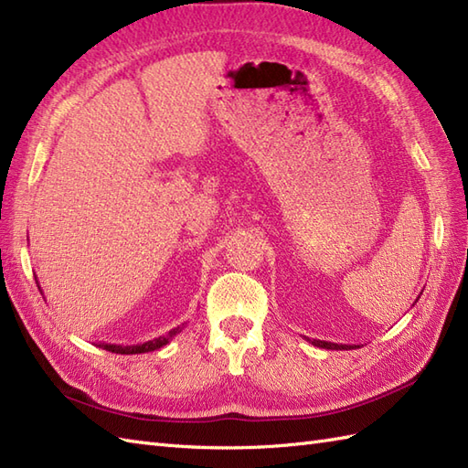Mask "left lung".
<instances>
[{"mask_svg":"<svg viewBox=\"0 0 468 468\" xmlns=\"http://www.w3.org/2000/svg\"><path fill=\"white\" fill-rule=\"evenodd\" d=\"M419 301V296H417ZM304 340H308L313 346H318V348H326V350H354L359 348V346H348V344H334V342H324V340H310L304 336Z\"/></svg>","mask_w":468,"mask_h":468,"instance_id":"obj_1","label":"left lung"}]
</instances>
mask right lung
Masks as SVG:
<instances>
[{"mask_svg": "<svg viewBox=\"0 0 468 468\" xmlns=\"http://www.w3.org/2000/svg\"><path fill=\"white\" fill-rule=\"evenodd\" d=\"M186 326L179 324L177 328H172L170 332L165 334V336H160V338H154V340H148L144 344H136V346H120V344H99L102 350L106 352H112V354H146V352H154V350H160L162 346L170 344V340L176 336V334L182 332Z\"/></svg>", "mask_w": 468, "mask_h": 468, "instance_id": "right-lung-1", "label": "right lung"}]
</instances>
